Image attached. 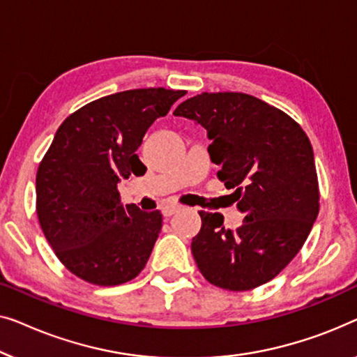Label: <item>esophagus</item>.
<instances>
[{
  "label": "esophagus",
  "instance_id": "34e87169",
  "mask_svg": "<svg viewBox=\"0 0 357 357\" xmlns=\"http://www.w3.org/2000/svg\"><path fill=\"white\" fill-rule=\"evenodd\" d=\"M176 212H179V207H178V205L167 204V205H163V207H162V213H163V217H172V215H174Z\"/></svg>",
  "mask_w": 357,
  "mask_h": 357
}]
</instances>
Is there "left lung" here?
Listing matches in <instances>:
<instances>
[{
	"label": "left lung",
	"mask_w": 357,
	"mask_h": 357,
	"mask_svg": "<svg viewBox=\"0 0 357 357\" xmlns=\"http://www.w3.org/2000/svg\"><path fill=\"white\" fill-rule=\"evenodd\" d=\"M207 130L208 153L244 222L227 229L222 213L199 212L195 264L208 283L248 291L267 283L296 257L319 215L314 152L303 128L248 93H200L174 109Z\"/></svg>",
	"instance_id": "obj_1"
}]
</instances>
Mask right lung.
Listing matches in <instances>:
<instances>
[{"label": "right lung", "instance_id": "1", "mask_svg": "<svg viewBox=\"0 0 357 357\" xmlns=\"http://www.w3.org/2000/svg\"><path fill=\"white\" fill-rule=\"evenodd\" d=\"M184 90L134 89L107 95L64 119L37 172V215L69 272L116 286L142 272L162 229V213L121 204L118 183L142 176L135 153L147 129Z\"/></svg>", "mask_w": 357, "mask_h": 357}]
</instances>
